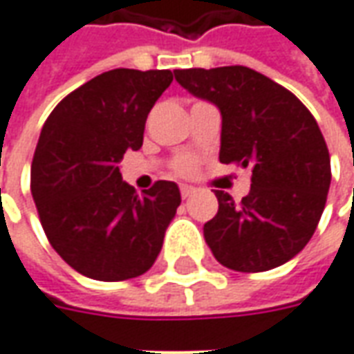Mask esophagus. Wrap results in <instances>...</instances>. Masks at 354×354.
Instances as JSON below:
<instances>
[{"label": "esophagus", "instance_id": "obj_1", "mask_svg": "<svg viewBox=\"0 0 354 354\" xmlns=\"http://www.w3.org/2000/svg\"><path fill=\"white\" fill-rule=\"evenodd\" d=\"M196 192V189L194 187H191V185H181V196L183 198H189V196H192Z\"/></svg>", "mask_w": 354, "mask_h": 354}]
</instances>
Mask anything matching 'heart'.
I'll return each mask as SVG.
<instances>
[{"mask_svg":"<svg viewBox=\"0 0 354 354\" xmlns=\"http://www.w3.org/2000/svg\"><path fill=\"white\" fill-rule=\"evenodd\" d=\"M171 167L177 175L189 177V175H192V173L196 171L198 163H196V160H194L192 156H179V158H175V162H173Z\"/></svg>","mask_w":354,"mask_h":354,"instance_id":"obj_1","label":"heart"}]
</instances>
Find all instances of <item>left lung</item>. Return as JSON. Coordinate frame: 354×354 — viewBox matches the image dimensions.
<instances>
[{
    "mask_svg": "<svg viewBox=\"0 0 354 354\" xmlns=\"http://www.w3.org/2000/svg\"><path fill=\"white\" fill-rule=\"evenodd\" d=\"M173 73L219 107V162L252 167L243 201L216 191L218 214L204 225L216 260L245 274L285 264L314 235L330 191V152L316 119L293 92L243 65Z\"/></svg>",
    "mask_w": 354,
    "mask_h": 354,
    "instance_id": "8db88e82",
    "label": "left lung"
}]
</instances>
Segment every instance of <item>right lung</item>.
Here are the masks:
<instances>
[{
  "instance_id": "right-lung-1",
  "label": "right lung",
  "mask_w": 354,
  "mask_h": 354,
  "mask_svg": "<svg viewBox=\"0 0 354 354\" xmlns=\"http://www.w3.org/2000/svg\"><path fill=\"white\" fill-rule=\"evenodd\" d=\"M171 80L167 69L107 71L67 94L44 123L30 191L50 245L79 274L138 277L162 250L179 187L156 181L136 194L119 162L142 146L146 117Z\"/></svg>"
}]
</instances>
